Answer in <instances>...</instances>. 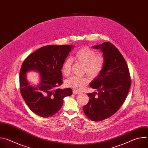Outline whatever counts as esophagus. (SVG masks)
<instances>
[{
    "instance_id": "esophagus-1",
    "label": "esophagus",
    "mask_w": 148,
    "mask_h": 148,
    "mask_svg": "<svg viewBox=\"0 0 148 148\" xmlns=\"http://www.w3.org/2000/svg\"><path fill=\"white\" fill-rule=\"evenodd\" d=\"M73 94H75V95H77V94H81V92H80L77 91H75V90H73Z\"/></svg>"
}]
</instances>
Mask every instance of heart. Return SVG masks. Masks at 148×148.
Masks as SVG:
<instances>
[{"instance_id": "1", "label": "heart", "mask_w": 148, "mask_h": 148, "mask_svg": "<svg viewBox=\"0 0 148 148\" xmlns=\"http://www.w3.org/2000/svg\"><path fill=\"white\" fill-rule=\"evenodd\" d=\"M75 58L86 66V73L92 78L98 77L101 73L105 64V57L102 54H96L94 50L84 47L79 49L75 54ZM73 60L67 58L62 65V72L66 75L70 74L71 70ZM90 82L88 77H81L73 75L66 81L67 87L76 91H81Z\"/></svg>"}]
</instances>
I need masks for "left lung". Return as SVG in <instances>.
Instances as JSON below:
<instances>
[{
  "label": "left lung",
  "instance_id": "1",
  "mask_svg": "<svg viewBox=\"0 0 148 148\" xmlns=\"http://www.w3.org/2000/svg\"><path fill=\"white\" fill-rule=\"evenodd\" d=\"M100 49L105 57L104 67L90 86L98 92L88 94L90 100L84 106L85 115L93 121L107 119L121 107L129 92L131 79L125 58L110 42L93 47Z\"/></svg>",
  "mask_w": 148,
  "mask_h": 148
}]
</instances>
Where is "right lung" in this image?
<instances>
[{
  "label": "right lung",
  "mask_w": 148,
  "mask_h": 148,
  "mask_svg": "<svg viewBox=\"0 0 148 148\" xmlns=\"http://www.w3.org/2000/svg\"><path fill=\"white\" fill-rule=\"evenodd\" d=\"M73 48L70 45H49L29 55L20 71V93L30 110L36 115L49 118L62 107L63 99L73 94L71 88H57L62 84V65ZM34 70L40 75V82L36 87L27 81L25 74Z\"/></svg>",
  "instance_id": "right-lung-1"
}]
</instances>
